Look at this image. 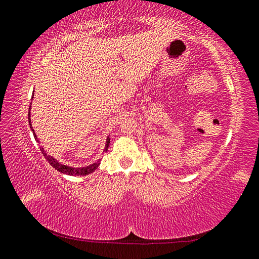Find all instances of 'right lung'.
I'll list each match as a JSON object with an SVG mask.
<instances>
[{
	"instance_id": "right-lung-1",
	"label": "right lung",
	"mask_w": 259,
	"mask_h": 259,
	"mask_svg": "<svg viewBox=\"0 0 259 259\" xmlns=\"http://www.w3.org/2000/svg\"><path fill=\"white\" fill-rule=\"evenodd\" d=\"M33 97H34V94H33ZM33 97H31V99H33ZM28 121H29L30 128H31V131H33V133H34V138H35L36 141L38 142V139H37V137H36V134H35L34 130H33V127H31V122H30V107H29V112H28ZM109 143H110V139L107 138L106 147H104L103 152H106V151L108 150ZM40 151H42L43 156L45 157V159H47V160L50 162V165H51V166L53 167V168H56L57 170H59V171H60V173H62V174L72 175V176H76V175H80V176H81V175H89V174H91V173H93V171L99 167L100 161H101V160L99 159L98 161L93 162L92 165H89V166H85V167H71V166H67V165L60 164V162L54 159V158H53L52 156L48 155L47 151L44 150L43 147H40Z\"/></svg>"
}]
</instances>
